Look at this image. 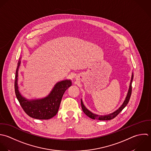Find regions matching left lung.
<instances>
[{"mask_svg": "<svg viewBox=\"0 0 151 151\" xmlns=\"http://www.w3.org/2000/svg\"><path fill=\"white\" fill-rule=\"evenodd\" d=\"M133 77H134V75L132 74V78H131V82L130 83V86H129V91H128L127 98H126L124 102L122 105V106L117 111H116L114 113H112L111 114H109L108 115L98 116V115H96L95 114H92L91 112H90L89 110H88L86 108V107L84 106V105H83V104L82 102V101L81 99V106H82V109L83 112L88 117H89V118H92L93 119H98V120H101V121H107V120L112 119L114 118H115L124 109V108L127 105V104H128V102L129 101V99H130V98H131V93H132V80H133Z\"/></svg>", "mask_w": 151, "mask_h": 151, "instance_id": "8db88e82", "label": "left lung"}]
</instances>
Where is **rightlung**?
I'll return each mask as SVG.
<instances>
[{
    "label": "right lung",
    "mask_w": 151,
    "mask_h": 151,
    "mask_svg": "<svg viewBox=\"0 0 151 151\" xmlns=\"http://www.w3.org/2000/svg\"><path fill=\"white\" fill-rule=\"evenodd\" d=\"M20 63V61H19L16 71L14 91L21 107L31 118L37 119H49L53 118L58 113L65 92L72 85L71 81L65 80L57 83L50 94L43 99L27 101L21 96L18 90L17 71Z\"/></svg>",
    "instance_id": "obj_1"
}]
</instances>
